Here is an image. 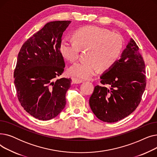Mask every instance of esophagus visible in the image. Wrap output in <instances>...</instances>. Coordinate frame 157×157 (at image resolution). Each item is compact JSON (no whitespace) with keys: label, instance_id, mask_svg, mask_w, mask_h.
I'll return each instance as SVG.
<instances>
[{"label":"esophagus","instance_id":"esophagus-1","mask_svg":"<svg viewBox=\"0 0 157 157\" xmlns=\"http://www.w3.org/2000/svg\"><path fill=\"white\" fill-rule=\"evenodd\" d=\"M72 82L74 84H79V83H82V82H83V80L76 78H73L72 79Z\"/></svg>","mask_w":157,"mask_h":157}]
</instances>
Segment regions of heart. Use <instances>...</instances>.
<instances>
[{"label":"heart","mask_w":157,"mask_h":157,"mask_svg":"<svg viewBox=\"0 0 157 157\" xmlns=\"http://www.w3.org/2000/svg\"><path fill=\"white\" fill-rule=\"evenodd\" d=\"M74 40L63 38L60 44L62 55L70 62H76L80 48H88L86 60L72 65L69 73L72 76L86 79L93 77L98 69L108 70L115 64L121 55L123 42L118 34L97 26L81 27L74 33Z\"/></svg>","instance_id":"b5f03b06"}]
</instances>
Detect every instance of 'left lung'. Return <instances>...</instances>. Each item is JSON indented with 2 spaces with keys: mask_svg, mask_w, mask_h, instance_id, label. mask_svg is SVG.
Returning a JSON list of instances; mask_svg holds the SVG:
<instances>
[{
  "mask_svg": "<svg viewBox=\"0 0 157 157\" xmlns=\"http://www.w3.org/2000/svg\"><path fill=\"white\" fill-rule=\"evenodd\" d=\"M145 63L139 47L131 39L121 57L101 77L89 104L95 116L113 123L128 116L141 102L146 85Z\"/></svg>",
  "mask_w": 157,
  "mask_h": 157,
  "instance_id": "1",
  "label": "left lung"
}]
</instances>
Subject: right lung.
<instances>
[{
  "label": "right lung",
  "mask_w": 157,
  "mask_h": 157,
  "mask_svg": "<svg viewBox=\"0 0 157 157\" xmlns=\"http://www.w3.org/2000/svg\"><path fill=\"white\" fill-rule=\"evenodd\" d=\"M71 22L46 23L23 43L18 55L14 71L18 99L25 110L40 120L56 117L66 104L72 80L58 77L65 66L60 44Z\"/></svg>",
  "instance_id": "right-lung-1"
}]
</instances>
